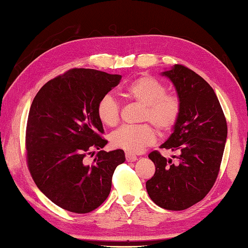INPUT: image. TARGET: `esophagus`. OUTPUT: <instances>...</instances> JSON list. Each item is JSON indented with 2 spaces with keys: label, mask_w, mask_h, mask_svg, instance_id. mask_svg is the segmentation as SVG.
I'll use <instances>...</instances> for the list:
<instances>
[{
  "label": "esophagus",
  "mask_w": 248,
  "mask_h": 248,
  "mask_svg": "<svg viewBox=\"0 0 248 248\" xmlns=\"http://www.w3.org/2000/svg\"><path fill=\"white\" fill-rule=\"evenodd\" d=\"M125 158H126V161H128V163H133V161H136V159H137V156L131 154L129 152H126L125 153Z\"/></svg>",
  "instance_id": "34e87169"
}]
</instances>
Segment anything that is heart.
<instances>
[{"mask_svg": "<svg viewBox=\"0 0 248 248\" xmlns=\"http://www.w3.org/2000/svg\"><path fill=\"white\" fill-rule=\"evenodd\" d=\"M124 97L142 106L139 122H148L135 126H123L110 135L113 148L129 153L141 152L154 143L156 133L166 134L172 130L181 113V99L178 94L168 92L166 85L152 76L142 75L134 79L123 89ZM96 114L105 126L114 127L119 123L121 108L112 95L106 94L98 100ZM150 124H149L148 123Z\"/></svg>", "mask_w": 248, "mask_h": 248, "instance_id": "b5f03b06", "label": "heart"}]
</instances>
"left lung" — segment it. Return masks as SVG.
<instances>
[{
    "instance_id": "8db88e82",
    "label": "left lung",
    "mask_w": 248,
    "mask_h": 248,
    "mask_svg": "<svg viewBox=\"0 0 248 248\" xmlns=\"http://www.w3.org/2000/svg\"><path fill=\"white\" fill-rule=\"evenodd\" d=\"M163 75L174 84L181 113L172 135L160 149L178 153V163L158 151L151 152L155 173L145 186L155 204L182 211L201 201L213 187L223 159L227 121L214 90L194 70L176 64Z\"/></svg>"
}]
</instances>
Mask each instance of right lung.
<instances>
[{
	"mask_svg": "<svg viewBox=\"0 0 248 248\" xmlns=\"http://www.w3.org/2000/svg\"><path fill=\"white\" fill-rule=\"evenodd\" d=\"M121 79L96 69L72 68L49 80L33 99L25 129L27 165L37 187L60 208L90 213L110 194L114 170L125 161L124 151H98L91 164L84 158L108 143L96 106Z\"/></svg>",
	"mask_w": 248,
	"mask_h": 248,
	"instance_id": "obj_1",
	"label": "right lung"
}]
</instances>
